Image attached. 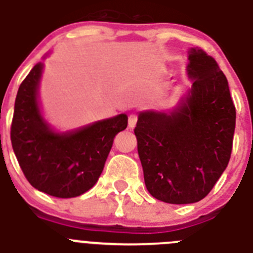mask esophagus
Instances as JSON below:
<instances>
[{
    "mask_svg": "<svg viewBox=\"0 0 253 253\" xmlns=\"http://www.w3.org/2000/svg\"><path fill=\"white\" fill-rule=\"evenodd\" d=\"M137 120H139L137 114H136V113L129 114V116H128V127H129V128H133V127L136 126V124H137Z\"/></svg>",
    "mask_w": 253,
    "mask_h": 253,
    "instance_id": "34e87169",
    "label": "esophagus"
}]
</instances>
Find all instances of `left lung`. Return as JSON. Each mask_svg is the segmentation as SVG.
<instances>
[{
    "instance_id": "8db88e82",
    "label": "left lung",
    "mask_w": 253,
    "mask_h": 253,
    "mask_svg": "<svg viewBox=\"0 0 253 253\" xmlns=\"http://www.w3.org/2000/svg\"><path fill=\"white\" fill-rule=\"evenodd\" d=\"M187 102L172 114L140 113L135 127L146 188L168 204L197 203L229 163L236 107L225 75L201 49L188 56Z\"/></svg>"
}]
</instances>
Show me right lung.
Instances as JSON below:
<instances>
[{
	"instance_id": "1",
	"label": "right lung",
	"mask_w": 253,
	"mask_h": 253,
	"mask_svg": "<svg viewBox=\"0 0 253 253\" xmlns=\"http://www.w3.org/2000/svg\"><path fill=\"white\" fill-rule=\"evenodd\" d=\"M43 65L37 63L17 90L11 124V144L25 178L50 196L69 199L96 183L127 116L99 121L75 132L50 131L39 112L37 90Z\"/></svg>"
}]
</instances>
